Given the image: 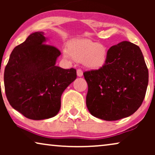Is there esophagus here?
<instances>
[{"label": "esophagus", "mask_w": 155, "mask_h": 155, "mask_svg": "<svg viewBox=\"0 0 155 155\" xmlns=\"http://www.w3.org/2000/svg\"><path fill=\"white\" fill-rule=\"evenodd\" d=\"M77 75L78 77H82V76L83 75V73H82V71L81 69L77 70Z\"/></svg>", "instance_id": "esophagus-1"}]
</instances>
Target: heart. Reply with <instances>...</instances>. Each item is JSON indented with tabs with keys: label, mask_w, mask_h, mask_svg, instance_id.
Segmentation results:
<instances>
[{
	"label": "heart",
	"mask_w": 155,
	"mask_h": 155,
	"mask_svg": "<svg viewBox=\"0 0 155 155\" xmlns=\"http://www.w3.org/2000/svg\"><path fill=\"white\" fill-rule=\"evenodd\" d=\"M74 60L83 61L84 65L90 69H99L107 62V50L103 44L89 39L76 40L71 42L68 49ZM68 56V55H65Z\"/></svg>",
	"instance_id": "1"
}]
</instances>
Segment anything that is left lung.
<instances>
[{
	"instance_id": "1",
	"label": "left lung",
	"mask_w": 155,
	"mask_h": 155,
	"mask_svg": "<svg viewBox=\"0 0 155 155\" xmlns=\"http://www.w3.org/2000/svg\"><path fill=\"white\" fill-rule=\"evenodd\" d=\"M87 107L95 117L116 120L135 113L145 97L148 69L138 46L122 41L107 51V62L83 73Z\"/></svg>"
}]
</instances>
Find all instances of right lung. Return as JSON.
<instances>
[{
  "label": "right lung",
  "mask_w": 155,
  "mask_h": 155,
  "mask_svg": "<svg viewBox=\"0 0 155 155\" xmlns=\"http://www.w3.org/2000/svg\"><path fill=\"white\" fill-rule=\"evenodd\" d=\"M45 41L44 32L31 33L12 51L4 72L10 104L32 120L56 116L63 91L77 78L75 68L63 69L55 65L61 51Z\"/></svg>",
  "instance_id": "obj_1"
}]
</instances>
